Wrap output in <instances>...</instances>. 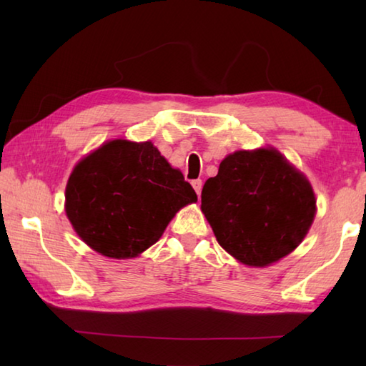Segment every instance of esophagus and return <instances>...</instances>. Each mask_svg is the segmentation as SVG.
<instances>
[{"instance_id":"esophagus-1","label":"esophagus","mask_w":366,"mask_h":366,"mask_svg":"<svg viewBox=\"0 0 366 366\" xmlns=\"http://www.w3.org/2000/svg\"><path fill=\"white\" fill-rule=\"evenodd\" d=\"M192 187L195 189V192L199 195L201 189H203V181H201V179H195V181H192Z\"/></svg>"}]
</instances>
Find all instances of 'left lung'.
<instances>
[{"label": "left lung", "mask_w": 366, "mask_h": 366, "mask_svg": "<svg viewBox=\"0 0 366 366\" xmlns=\"http://www.w3.org/2000/svg\"><path fill=\"white\" fill-rule=\"evenodd\" d=\"M201 211L219 244L247 266L285 258L316 214L312 184L274 147L236 151L201 192Z\"/></svg>", "instance_id": "obj_1"}]
</instances>
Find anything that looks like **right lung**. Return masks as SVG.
<instances>
[{"instance_id":"1","label":"right lung","mask_w":366,"mask_h":366,"mask_svg":"<svg viewBox=\"0 0 366 366\" xmlns=\"http://www.w3.org/2000/svg\"><path fill=\"white\" fill-rule=\"evenodd\" d=\"M197 193L151 142L112 139L81 159L66 187V214L92 250L135 258L162 237Z\"/></svg>"}]
</instances>
